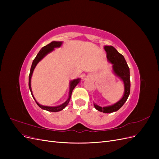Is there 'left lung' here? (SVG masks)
Masks as SVG:
<instances>
[{
	"mask_svg": "<svg viewBox=\"0 0 159 159\" xmlns=\"http://www.w3.org/2000/svg\"><path fill=\"white\" fill-rule=\"evenodd\" d=\"M104 49L107 52V59L112 64V70L115 75L122 80L124 84V93L121 99L115 103L105 107H101L93 103L94 107L100 112L111 113L115 112L121 108L126 102L130 94L131 82H130V71L124 56L117 52L112 46H105Z\"/></svg>",
	"mask_w": 159,
	"mask_h": 159,
	"instance_id": "left-lung-1",
	"label": "left lung"
}]
</instances>
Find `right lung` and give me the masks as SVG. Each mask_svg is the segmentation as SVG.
Segmentation results:
<instances>
[{
  "mask_svg": "<svg viewBox=\"0 0 159 159\" xmlns=\"http://www.w3.org/2000/svg\"><path fill=\"white\" fill-rule=\"evenodd\" d=\"M63 44V42L62 41H52V42H50V44H48V45L44 46L43 48H42V49L40 50V52L38 53L37 56H36V57L34 58V60H33L32 64V66L30 68V74H29V81H28V85H29V89L30 90L31 94L32 95V97L34 98V99L35 100L36 103H37V105L39 106L41 109L46 110V111H51V112H57L63 110L68 104L70 102V100L71 98V93H72V91L75 88V86L78 85L81 81V78H78V79H75L74 80H71L70 82V90H69V96L68 98L67 99V100L64 103H63L62 104L57 105V106H45V105H40L39 103L36 102V100L34 98V96L33 95L32 91V88H31V78L32 76V74L33 71L34 70L36 66H37V64H38V62L40 61H41L44 57L47 55L49 53L52 52V51L54 50V48H60L61 47V46Z\"/></svg>",
  "mask_w": 159,
  "mask_h": 159,
  "instance_id": "1",
  "label": "right lung"
}]
</instances>
